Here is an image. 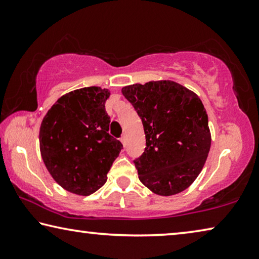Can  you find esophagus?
Wrapping results in <instances>:
<instances>
[{
    "label": "esophagus",
    "mask_w": 259,
    "mask_h": 259,
    "mask_svg": "<svg viewBox=\"0 0 259 259\" xmlns=\"http://www.w3.org/2000/svg\"><path fill=\"white\" fill-rule=\"evenodd\" d=\"M120 140H121V143L122 144H123V145L125 146V142H126V138H125V136L123 135V136H122V137L120 138Z\"/></svg>",
    "instance_id": "obj_1"
}]
</instances>
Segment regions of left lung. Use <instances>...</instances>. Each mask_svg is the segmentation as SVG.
Segmentation results:
<instances>
[{"instance_id":"8db88e82","label":"left lung","mask_w":259,"mask_h":259,"mask_svg":"<svg viewBox=\"0 0 259 259\" xmlns=\"http://www.w3.org/2000/svg\"><path fill=\"white\" fill-rule=\"evenodd\" d=\"M122 94L143 122L146 147L135 165L139 181L157 195L185 191L202 170L211 145L199 96L177 82L126 85Z\"/></svg>"}]
</instances>
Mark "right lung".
<instances>
[{"label": "right lung", "instance_id": "add662e5", "mask_svg": "<svg viewBox=\"0 0 259 259\" xmlns=\"http://www.w3.org/2000/svg\"><path fill=\"white\" fill-rule=\"evenodd\" d=\"M109 90L88 87L61 96L40 128V151L48 171L59 185L77 195H90L107 181L122 150L112 137L105 102Z\"/></svg>", "mask_w": 259, "mask_h": 259}]
</instances>
